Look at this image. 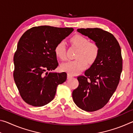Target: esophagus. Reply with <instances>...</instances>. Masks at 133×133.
I'll use <instances>...</instances> for the list:
<instances>
[{
    "mask_svg": "<svg viewBox=\"0 0 133 133\" xmlns=\"http://www.w3.org/2000/svg\"><path fill=\"white\" fill-rule=\"evenodd\" d=\"M73 77V76H72L71 75H70V74H69V73L67 74V78H68V79H69V78H71Z\"/></svg>",
    "mask_w": 133,
    "mask_h": 133,
    "instance_id": "esophagus-1",
    "label": "esophagus"
}]
</instances>
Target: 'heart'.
I'll use <instances>...</instances> for the list:
<instances>
[{
    "mask_svg": "<svg viewBox=\"0 0 133 133\" xmlns=\"http://www.w3.org/2000/svg\"><path fill=\"white\" fill-rule=\"evenodd\" d=\"M71 42L78 48L76 55L77 58L62 64L61 68L70 75H76L85 68L87 62L89 63H93L96 61L100 50L97 44L95 43L90 42L87 38L82 35H75L71 37ZM55 52L56 56L60 59H66V48L64 41L58 43L55 47Z\"/></svg>",
    "mask_w": 133,
    "mask_h": 133,
    "instance_id": "1",
    "label": "heart"
}]
</instances>
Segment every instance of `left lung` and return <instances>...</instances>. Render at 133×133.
<instances>
[{"instance_id":"1","label":"left lung","mask_w":133,"mask_h":133,"mask_svg":"<svg viewBox=\"0 0 133 133\" xmlns=\"http://www.w3.org/2000/svg\"><path fill=\"white\" fill-rule=\"evenodd\" d=\"M77 31L95 42L100 51L84 75L77 77L79 84L72 97L80 109L95 111L109 102L120 82L123 69L121 48L116 37L102 29H78Z\"/></svg>"}]
</instances>
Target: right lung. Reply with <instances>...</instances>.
Returning a JSON list of instances; mask_svg holds the SVG:
<instances>
[{"mask_svg": "<svg viewBox=\"0 0 133 133\" xmlns=\"http://www.w3.org/2000/svg\"><path fill=\"white\" fill-rule=\"evenodd\" d=\"M74 30L49 26L33 27L23 33L13 61V77L22 99L35 107L43 106L55 98L58 84L67 79L65 72L54 70L58 63L55 47Z\"/></svg>", "mask_w": 133, "mask_h": 133, "instance_id": "right-lung-1", "label": "right lung"}]
</instances>
